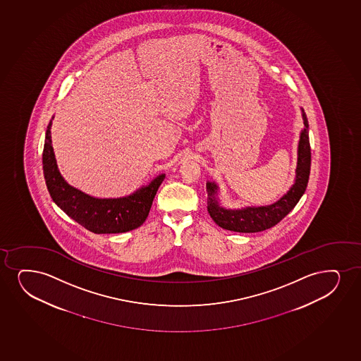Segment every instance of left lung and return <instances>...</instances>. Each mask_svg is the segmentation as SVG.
<instances>
[{
    "mask_svg": "<svg viewBox=\"0 0 361 361\" xmlns=\"http://www.w3.org/2000/svg\"><path fill=\"white\" fill-rule=\"evenodd\" d=\"M304 129L300 133L298 143V163L295 169V181L290 191L280 200L270 205L262 207H245L240 209H226L220 207L218 200V185L215 183H207L208 192V213L216 225L225 230L235 232H260L275 226L285 218L290 210L293 209L299 200L307 190L310 164H312V151L309 142V124L307 114L302 108Z\"/></svg>",
    "mask_w": 361,
    "mask_h": 361,
    "instance_id": "obj_1",
    "label": "left lung"
}]
</instances>
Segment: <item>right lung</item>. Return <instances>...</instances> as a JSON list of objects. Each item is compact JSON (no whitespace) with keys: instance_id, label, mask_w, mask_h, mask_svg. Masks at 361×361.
Segmentation results:
<instances>
[{"instance_id":"obj_1","label":"right lung","mask_w":361,"mask_h":361,"mask_svg":"<svg viewBox=\"0 0 361 361\" xmlns=\"http://www.w3.org/2000/svg\"><path fill=\"white\" fill-rule=\"evenodd\" d=\"M52 119L46 130L42 168L46 186L54 203L69 218L94 233H121L141 226L147 219L152 202L165 174L158 175L151 183L138 188L130 196L96 198L86 195L71 186L59 173L51 140Z\"/></svg>"}]
</instances>
